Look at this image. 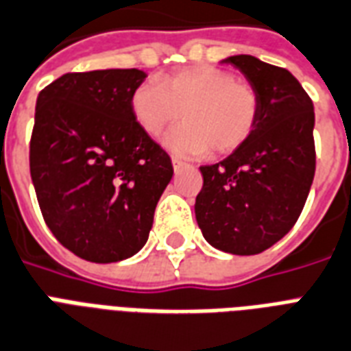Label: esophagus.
<instances>
[{
	"instance_id": "34e87169",
	"label": "esophagus",
	"mask_w": 351,
	"mask_h": 351,
	"mask_svg": "<svg viewBox=\"0 0 351 351\" xmlns=\"http://www.w3.org/2000/svg\"><path fill=\"white\" fill-rule=\"evenodd\" d=\"M172 167H173V170L178 172V170H181V168L184 167V162L181 161V159H178V157H172Z\"/></svg>"
}]
</instances>
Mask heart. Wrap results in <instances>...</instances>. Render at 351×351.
I'll return each instance as SVG.
<instances>
[{
    "mask_svg": "<svg viewBox=\"0 0 351 351\" xmlns=\"http://www.w3.org/2000/svg\"><path fill=\"white\" fill-rule=\"evenodd\" d=\"M132 113L138 128L159 137L183 113L184 122L165 137L173 154L229 156L251 137L258 122V93L232 73L199 65L173 73L162 84L146 80L132 93Z\"/></svg>",
    "mask_w": 351,
    "mask_h": 351,
    "instance_id": "heart-1",
    "label": "heart"
}]
</instances>
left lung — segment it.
<instances>
[{"mask_svg": "<svg viewBox=\"0 0 351 351\" xmlns=\"http://www.w3.org/2000/svg\"><path fill=\"white\" fill-rule=\"evenodd\" d=\"M234 65L258 93L260 113L247 143L213 167H201L195 219L205 240L230 254H258L293 229L315 176L313 102L284 67L251 54Z\"/></svg>", "mask_w": 351, "mask_h": 351, "instance_id": "obj_1", "label": "left lung"}]
</instances>
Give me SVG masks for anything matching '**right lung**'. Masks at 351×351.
Here are the masks:
<instances>
[{"label": "right lung", "mask_w": 351, "mask_h": 351, "mask_svg": "<svg viewBox=\"0 0 351 351\" xmlns=\"http://www.w3.org/2000/svg\"><path fill=\"white\" fill-rule=\"evenodd\" d=\"M141 69L67 73L36 100L31 178L43 219L78 258L121 262L145 247L172 161L133 119Z\"/></svg>", "instance_id": "add662e5"}]
</instances>
